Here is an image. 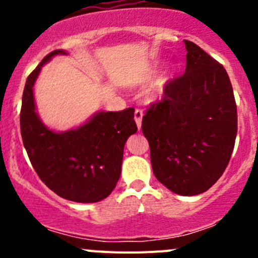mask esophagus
I'll return each mask as SVG.
<instances>
[{
	"label": "esophagus",
	"instance_id": "esophagus-1",
	"mask_svg": "<svg viewBox=\"0 0 258 258\" xmlns=\"http://www.w3.org/2000/svg\"><path fill=\"white\" fill-rule=\"evenodd\" d=\"M142 117H143V111L140 108H137L136 111H134V120H136L138 129H141V126H142Z\"/></svg>",
	"mask_w": 258,
	"mask_h": 258
}]
</instances>
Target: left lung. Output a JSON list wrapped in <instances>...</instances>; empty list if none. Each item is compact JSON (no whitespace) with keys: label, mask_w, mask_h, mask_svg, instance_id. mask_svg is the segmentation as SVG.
<instances>
[{"label":"left lung","mask_w":258,"mask_h":258,"mask_svg":"<svg viewBox=\"0 0 258 258\" xmlns=\"http://www.w3.org/2000/svg\"><path fill=\"white\" fill-rule=\"evenodd\" d=\"M186 71L164 85L161 101L142 118L154 174L174 194L211 188L226 169L235 145L238 113L229 75L191 41Z\"/></svg>","instance_id":"obj_1"}]
</instances>
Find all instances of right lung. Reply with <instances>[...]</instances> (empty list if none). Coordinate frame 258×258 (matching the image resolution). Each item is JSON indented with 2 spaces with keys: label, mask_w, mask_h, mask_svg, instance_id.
Returning a JSON list of instances; mask_svg holds the SVG:
<instances>
[{
  "label": "right lung",
  "mask_w": 258,
  "mask_h": 258,
  "mask_svg": "<svg viewBox=\"0 0 258 258\" xmlns=\"http://www.w3.org/2000/svg\"><path fill=\"white\" fill-rule=\"evenodd\" d=\"M63 50L47 54L32 71L23 92L20 133L40 179L63 199L97 203L112 192L121 174L124 146L137 132L134 108L98 112L83 126L56 133L36 112L33 85L41 67Z\"/></svg>",
  "instance_id": "obj_1"
}]
</instances>
